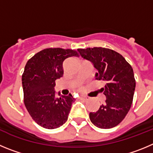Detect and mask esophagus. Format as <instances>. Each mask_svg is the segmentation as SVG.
I'll list each match as a JSON object with an SVG mask.
<instances>
[{"label": "esophagus", "instance_id": "esophagus-1", "mask_svg": "<svg viewBox=\"0 0 153 153\" xmlns=\"http://www.w3.org/2000/svg\"><path fill=\"white\" fill-rule=\"evenodd\" d=\"M79 98L80 99H84V100H85V99H87V97H85V96H82V97H80Z\"/></svg>", "mask_w": 153, "mask_h": 153}]
</instances>
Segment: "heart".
<instances>
[{"label": "heart", "mask_w": 153, "mask_h": 153, "mask_svg": "<svg viewBox=\"0 0 153 153\" xmlns=\"http://www.w3.org/2000/svg\"><path fill=\"white\" fill-rule=\"evenodd\" d=\"M78 89H79V90H81V88H78Z\"/></svg>", "instance_id": "b5f03b06"}]
</instances>
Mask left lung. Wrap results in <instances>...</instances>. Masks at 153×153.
<instances>
[{"label": "left lung", "mask_w": 153, "mask_h": 153, "mask_svg": "<svg viewBox=\"0 0 153 153\" xmlns=\"http://www.w3.org/2000/svg\"><path fill=\"white\" fill-rule=\"evenodd\" d=\"M80 56L88 60L97 70V80H102L105 103L89 117L100 129L117 126L124 119L133 103L136 88L133 70L124 58L115 51L102 47L78 49Z\"/></svg>", "instance_id": "obj_1"}]
</instances>
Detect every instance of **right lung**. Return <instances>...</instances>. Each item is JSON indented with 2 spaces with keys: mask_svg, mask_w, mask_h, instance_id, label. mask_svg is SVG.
<instances>
[{
  "mask_svg": "<svg viewBox=\"0 0 153 153\" xmlns=\"http://www.w3.org/2000/svg\"><path fill=\"white\" fill-rule=\"evenodd\" d=\"M78 56L76 51L61 48L43 49L34 55L26 64L22 75L24 104L37 124L46 129H56L68 120L75 98L56 95V79L63 76L65 59Z\"/></svg>",
  "mask_w": 153,
  "mask_h": 153,
  "instance_id": "1",
  "label": "right lung"
}]
</instances>
